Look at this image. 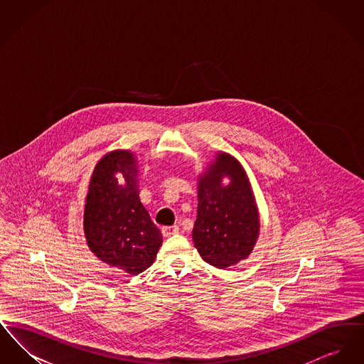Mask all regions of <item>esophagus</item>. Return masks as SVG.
I'll use <instances>...</instances> for the list:
<instances>
[{
  "label": "esophagus",
  "instance_id": "esophagus-1",
  "mask_svg": "<svg viewBox=\"0 0 364 364\" xmlns=\"http://www.w3.org/2000/svg\"><path fill=\"white\" fill-rule=\"evenodd\" d=\"M176 233H178V226H164L162 228V235H164V237H171V236H173Z\"/></svg>",
  "mask_w": 364,
  "mask_h": 364
}]
</instances>
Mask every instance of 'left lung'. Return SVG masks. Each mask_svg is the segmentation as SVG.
<instances>
[{
	"mask_svg": "<svg viewBox=\"0 0 364 364\" xmlns=\"http://www.w3.org/2000/svg\"><path fill=\"white\" fill-rule=\"evenodd\" d=\"M228 176L229 185L222 184ZM259 213L242 164L218 153L198 178V217L192 240L202 259L226 269L247 259L259 236Z\"/></svg>",
	"mask_w": 364,
	"mask_h": 364,
	"instance_id": "8db88e82",
	"label": "left lung"
}]
</instances>
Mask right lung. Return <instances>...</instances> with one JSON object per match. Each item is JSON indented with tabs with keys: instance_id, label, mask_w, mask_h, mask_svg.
I'll use <instances>...</instances> for the list:
<instances>
[{
	"instance_id": "1",
	"label": "right lung",
	"mask_w": 364,
	"mask_h": 364,
	"mask_svg": "<svg viewBox=\"0 0 364 364\" xmlns=\"http://www.w3.org/2000/svg\"><path fill=\"white\" fill-rule=\"evenodd\" d=\"M138 172L136 156L129 150L102 156L90 180L83 221L94 255L131 276L154 263L162 244L159 229L139 199Z\"/></svg>"
}]
</instances>
